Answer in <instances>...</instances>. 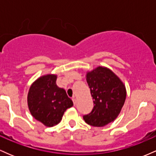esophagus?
<instances>
[{
	"instance_id": "34e87169",
	"label": "esophagus",
	"mask_w": 156,
	"mask_h": 156,
	"mask_svg": "<svg viewBox=\"0 0 156 156\" xmlns=\"http://www.w3.org/2000/svg\"><path fill=\"white\" fill-rule=\"evenodd\" d=\"M72 100H73V104H74V105H76V98H75V97H73Z\"/></svg>"
}]
</instances>
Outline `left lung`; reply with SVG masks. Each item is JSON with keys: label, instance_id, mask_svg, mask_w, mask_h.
<instances>
[{"label": "left lung", "instance_id": "8db88e82", "mask_svg": "<svg viewBox=\"0 0 156 156\" xmlns=\"http://www.w3.org/2000/svg\"><path fill=\"white\" fill-rule=\"evenodd\" d=\"M87 82L94 105L89 114L83 116L84 121L92 126H105L117 117L124 105V84L112 70L103 67L87 73Z\"/></svg>", "mask_w": 156, "mask_h": 156}]
</instances>
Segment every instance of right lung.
<instances>
[{"mask_svg": "<svg viewBox=\"0 0 156 156\" xmlns=\"http://www.w3.org/2000/svg\"><path fill=\"white\" fill-rule=\"evenodd\" d=\"M28 105L31 115L48 127L57 125L64 112L73 105L66 91L56 85V76L47 75L31 86Z\"/></svg>", "mask_w": 156, "mask_h": 156, "instance_id": "add662e5", "label": "right lung"}]
</instances>
